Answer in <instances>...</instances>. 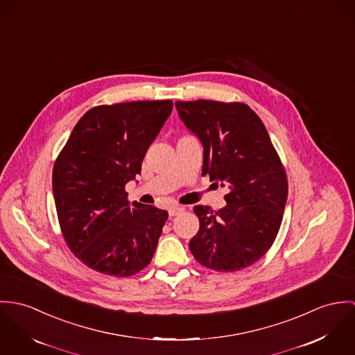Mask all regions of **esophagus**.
<instances>
[{"mask_svg": "<svg viewBox=\"0 0 355 355\" xmlns=\"http://www.w3.org/2000/svg\"><path fill=\"white\" fill-rule=\"evenodd\" d=\"M182 211H184L182 207H180V205H173V207L168 208V215H170V216H177V215H180Z\"/></svg>", "mask_w": 355, "mask_h": 355, "instance_id": "1", "label": "esophagus"}]
</instances>
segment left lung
Segmentation results:
<instances>
[{"instance_id":"1","label":"left lung","mask_w":355,"mask_h":355,"mask_svg":"<svg viewBox=\"0 0 355 355\" xmlns=\"http://www.w3.org/2000/svg\"><path fill=\"white\" fill-rule=\"evenodd\" d=\"M175 107L202 144V175L229 189L223 208H193L200 229L189 249L216 272L250 267L272 246L287 200L286 171L268 132L245 103L198 99Z\"/></svg>"}]
</instances>
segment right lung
Here are the masks:
<instances>
[{
    "label": "right lung",
    "instance_id": "right-lung-1",
    "mask_svg": "<svg viewBox=\"0 0 355 355\" xmlns=\"http://www.w3.org/2000/svg\"><path fill=\"white\" fill-rule=\"evenodd\" d=\"M173 110L168 101L102 105L73 128L53 168V193L68 248L87 267L126 277L153 260L167 211L128 201L125 185Z\"/></svg>",
    "mask_w": 355,
    "mask_h": 355
}]
</instances>
